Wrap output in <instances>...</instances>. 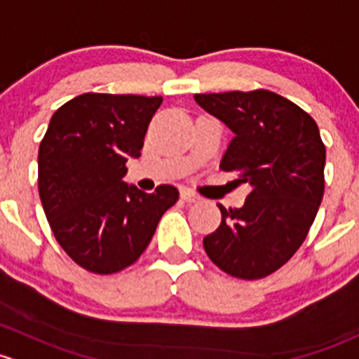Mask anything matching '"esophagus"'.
I'll use <instances>...</instances> for the list:
<instances>
[{
  "label": "esophagus",
  "mask_w": 359,
  "mask_h": 359,
  "mask_svg": "<svg viewBox=\"0 0 359 359\" xmlns=\"http://www.w3.org/2000/svg\"><path fill=\"white\" fill-rule=\"evenodd\" d=\"M181 198H183L184 202H197V201H201V197H198L197 194H194V191H191V190H188V188H183V190H181Z\"/></svg>",
  "instance_id": "34e87169"
}]
</instances>
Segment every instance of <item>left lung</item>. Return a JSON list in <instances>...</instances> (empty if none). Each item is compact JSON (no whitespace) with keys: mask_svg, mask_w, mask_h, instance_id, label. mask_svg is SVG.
Listing matches in <instances>:
<instances>
[{"mask_svg":"<svg viewBox=\"0 0 359 359\" xmlns=\"http://www.w3.org/2000/svg\"><path fill=\"white\" fill-rule=\"evenodd\" d=\"M195 102L235 133L219 168L250 187L240 209L217 204L221 224L204 249L235 278H264L297 252L316 217L327 157L320 129L301 107L268 90L195 95Z\"/></svg>","mask_w":359,"mask_h":359,"instance_id":"1","label":"left lung"}]
</instances>
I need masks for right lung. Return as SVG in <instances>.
<instances>
[{
  "instance_id": "add662e5",
  "label": "right lung",
  "mask_w": 359,
  "mask_h": 359,
  "mask_svg": "<svg viewBox=\"0 0 359 359\" xmlns=\"http://www.w3.org/2000/svg\"><path fill=\"white\" fill-rule=\"evenodd\" d=\"M162 97L84 93L51 116L38 154V188L55 238L81 268L112 275L149 247L178 188L154 194L123 178L140 157Z\"/></svg>"
}]
</instances>
